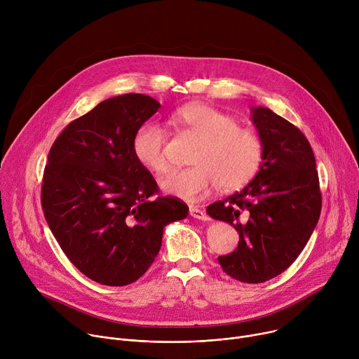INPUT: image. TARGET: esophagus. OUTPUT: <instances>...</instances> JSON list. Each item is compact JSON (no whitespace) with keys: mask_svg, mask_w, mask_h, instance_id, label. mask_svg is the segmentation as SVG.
I'll list each match as a JSON object with an SVG mask.
<instances>
[{"mask_svg":"<svg viewBox=\"0 0 359 359\" xmlns=\"http://www.w3.org/2000/svg\"><path fill=\"white\" fill-rule=\"evenodd\" d=\"M189 212H190V216L194 217V219H198V220H209V216L206 215V212H203V210L198 209V208L190 206Z\"/></svg>","mask_w":359,"mask_h":359,"instance_id":"obj_1","label":"esophagus"}]
</instances>
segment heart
Segmentation results:
<instances>
[{
  "label": "heart",
  "mask_w": 359,
  "mask_h": 359,
  "mask_svg": "<svg viewBox=\"0 0 359 359\" xmlns=\"http://www.w3.org/2000/svg\"><path fill=\"white\" fill-rule=\"evenodd\" d=\"M172 122L198 140L193 166L173 169L161 177V187L176 197L194 201L213 186L230 191L257 175L264 159V142L257 130L240 126L237 119L206 104H187L172 114ZM136 159L151 172L168 169V132L156 122L143 123L133 136Z\"/></svg>",
  "instance_id": "b5f03b06"
}]
</instances>
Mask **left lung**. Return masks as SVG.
<instances>
[{"instance_id":"obj_1","label":"left lung","mask_w":359,"mask_h":359,"mask_svg":"<svg viewBox=\"0 0 359 359\" xmlns=\"http://www.w3.org/2000/svg\"><path fill=\"white\" fill-rule=\"evenodd\" d=\"M252 122L264 142L259 173L208 213L234 226L236 251L220 255L223 271L241 283H264L285 271L310 240L323 208L318 172L304 133L267 108Z\"/></svg>"}]
</instances>
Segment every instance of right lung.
<instances>
[{
    "label": "right lung",
    "instance_id": "right-lung-1",
    "mask_svg": "<svg viewBox=\"0 0 359 359\" xmlns=\"http://www.w3.org/2000/svg\"><path fill=\"white\" fill-rule=\"evenodd\" d=\"M159 108L142 93L107 99L49 149L41 186L45 220L68 260L99 284L139 280L156 259L165 226L189 213L183 200L161 194L133 153L135 133Z\"/></svg>",
    "mask_w": 359,
    "mask_h": 359
}]
</instances>
